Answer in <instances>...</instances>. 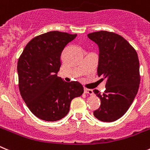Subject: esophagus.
<instances>
[{"label":"esophagus","instance_id":"obj_1","mask_svg":"<svg viewBox=\"0 0 150 150\" xmlns=\"http://www.w3.org/2000/svg\"><path fill=\"white\" fill-rule=\"evenodd\" d=\"M84 93L86 94H89V95H93V90L88 89V88H84Z\"/></svg>","mask_w":150,"mask_h":150}]
</instances>
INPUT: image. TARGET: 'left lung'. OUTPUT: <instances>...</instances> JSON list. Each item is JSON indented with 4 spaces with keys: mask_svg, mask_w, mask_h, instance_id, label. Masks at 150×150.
<instances>
[{
    "mask_svg": "<svg viewBox=\"0 0 150 150\" xmlns=\"http://www.w3.org/2000/svg\"><path fill=\"white\" fill-rule=\"evenodd\" d=\"M88 38L99 46L97 74L107 81L103 93L93 91L101 100L100 107L93 115L102 122H114L125 115L138 93V54L125 38L113 32L96 31L88 34Z\"/></svg>",
    "mask_w": 150,
    "mask_h": 150,
    "instance_id": "obj_1",
    "label": "left lung"
}]
</instances>
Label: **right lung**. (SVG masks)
Masks as SVG:
<instances>
[{"mask_svg": "<svg viewBox=\"0 0 150 150\" xmlns=\"http://www.w3.org/2000/svg\"><path fill=\"white\" fill-rule=\"evenodd\" d=\"M76 35L53 31L35 37L18 59L21 95L31 112L42 120L64 118L72 99L83 93L79 82H66L57 76L62 51Z\"/></svg>", "mask_w": 150, "mask_h": 150, "instance_id": "1", "label": "right lung"}]
</instances>
